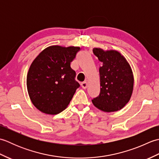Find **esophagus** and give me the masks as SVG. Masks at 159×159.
<instances>
[{
	"mask_svg": "<svg viewBox=\"0 0 159 159\" xmlns=\"http://www.w3.org/2000/svg\"><path fill=\"white\" fill-rule=\"evenodd\" d=\"M81 87L83 89H86L87 87V83L86 81H84V82L81 83Z\"/></svg>",
	"mask_w": 159,
	"mask_h": 159,
	"instance_id": "34e87169",
	"label": "esophagus"
}]
</instances>
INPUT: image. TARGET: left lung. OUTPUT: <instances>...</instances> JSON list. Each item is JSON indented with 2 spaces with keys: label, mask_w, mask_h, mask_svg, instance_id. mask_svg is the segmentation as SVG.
Segmentation results:
<instances>
[{
  "label": "left lung",
  "mask_w": 159,
  "mask_h": 159,
  "mask_svg": "<svg viewBox=\"0 0 159 159\" xmlns=\"http://www.w3.org/2000/svg\"><path fill=\"white\" fill-rule=\"evenodd\" d=\"M93 52L102 66L99 68L100 92L92 103L104 112L120 110L130 100L133 91L134 77L129 63L117 50L94 48Z\"/></svg>",
  "instance_id": "1"
}]
</instances>
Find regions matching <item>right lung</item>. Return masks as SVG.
I'll list each match as a JSON object with an SVG mask.
<instances>
[{"mask_svg":"<svg viewBox=\"0 0 159 159\" xmlns=\"http://www.w3.org/2000/svg\"><path fill=\"white\" fill-rule=\"evenodd\" d=\"M80 47L51 46L37 56L29 67L26 86L32 103L42 113H59L66 109L79 83L70 67Z\"/></svg>","mask_w":159,"mask_h":159,"instance_id":"add662e5","label":"right lung"}]
</instances>
